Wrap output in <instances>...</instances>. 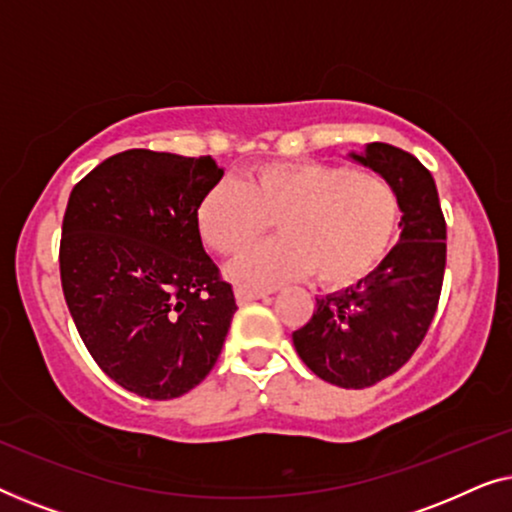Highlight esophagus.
Returning a JSON list of instances; mask_svg holds the SVG:
<instances>
[{
  "label": "esophagus",
  "mask_w": 512,
  "mask_h": 512,
  "mask_svg": "<svg viewBox=\"0 0 512 512\" xmlns=\"http://www.w3.org/2000/svg\"><path fill=\"white\" fill-rule=\"evenodd\" d=\"M268 296H270V291H263V289H247V286H237L235 289L237 303H251V300H261Z\"/></svg>",
  "instance_id": "34e87169"
}]
</instances>
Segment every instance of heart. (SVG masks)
<instances>
[{
  "mask_svg": "<svg viewBox=\"0 0 512 512\" xmlns=\"http://www.w3.org/2000/svg\"><path fill=\"white\" fill-rule=\"evenodd\" d=\"M398 216L389 181L300 160L258 165L242 184H214L198 205V228L209 247L235 254L277 219L282 235L254 244L228 265V275L247 289H275L310 272L324 286H347L387 256Z\"/></svg>",
  "mask_w": 512,
  "mask_h": 512,
  "instance_id": "heart-1",
  "label": "heart"
}]
</instances>
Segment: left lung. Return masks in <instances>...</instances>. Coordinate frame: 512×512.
Returning <instances> with one entry per match:
<instances>
[{"mask_svg": "<svg viewBox=\"0 0 512 512\" xmlns=\"http://www.w3.org/2000/svg\"><path fill=\"white\" fill-rule=\"evenodd\" d=\"M349 158L396 191L401 237L370 275L317 298L312 319L293 331V347L321 380L363 389L394 375L422 345L443 289L447 228L436 181L415 156L373 142Z\"/></svg>", "mask_w": 512, "mask_h": 512, "instance_id": "1", "label": "left lung"}]
</instances>
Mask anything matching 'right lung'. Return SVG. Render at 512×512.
<instances>
[{"label": "right lung", "mask_w": 512, "mask_h": 512, "mask_svg": "<svg viewBox=\"0 0 512 512\" xmlns=\"http://www.w3.org/2000/svg\"><path fill=\"white\" fill-rule=\"evenodd\" d=\"M223 170L212 156L130 149L69 195L60 279L97 366L132 394L170 401L205 380L237 310L200 240L198 205Z\"/></svg>", "instance_id": "obj_1"}]
</instances>
